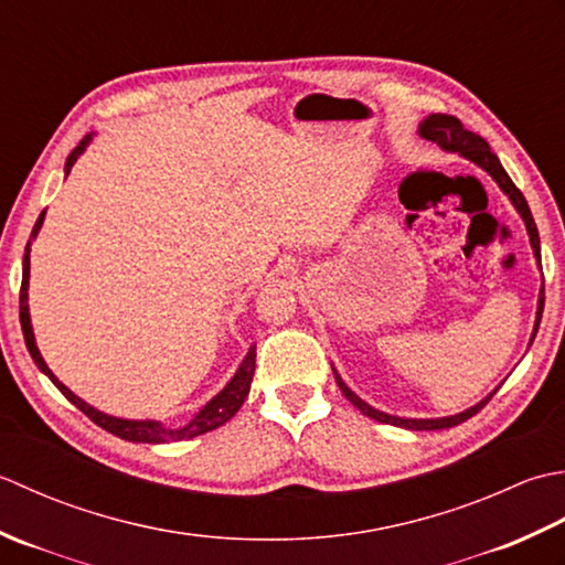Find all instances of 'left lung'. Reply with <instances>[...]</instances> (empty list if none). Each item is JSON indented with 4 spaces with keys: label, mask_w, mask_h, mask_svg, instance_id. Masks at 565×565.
Returning a JSON list of instances; mask_svg holds the SVG:
<instances>
[{
    "label": "left lung",
    "mask_w": 565,
    "mask_h": 565,
    "mask_svg": "<svg viewBox=\"0 0 565 565\" xmlns=\"http://www.w3.org/2000/svg\"><path fill=\"white\" fill-rule=\"evenodd\" d=\"M419 134L424 138H429V141L439 143L441 148H446V151H456L460 156H466L468 160H473V163H478L482 170L490 172V175L494 178V182H498V185L504 190V194H508V198L512 200V204L516 206V212L522 214L524 224H526V232H529V241H532V248L536 253V260L541 263V256H539V232H536L534 216H532V212H529V204L524 200V194L520 192V188H516L514 182L510 180L508 172H504L498 156L490 151V146H488L486 138L473 134V131H468L466 126L460 124V119L451 117V114H431V117L422 124ZM541 312H544V290H541V295H539V312H536V327H534V333H532V341L536 337ZM333 377H337V385L341 387V393L347 395V399L351 402V405L359 407L365 414V417H371V419H375L380 424H393V427H405V429H417V431L456 427V424L466 422V419L473 417V414H478L482 407L488 405L490 397L494 395V393L488 395L486 399L478 402L476 407H470V409L460 412V414H454V417H444V419H402V417H390V414L377 412L371 405H365V402L359 395L351 393V390L347 387V383H343V380L337 373H333Z\"/></svg>",
    "instance_id": "obj_1"
}]
</instances>
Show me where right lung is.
Listing matches in <instances>:
<instances>
[{
  "instance_id": "1",
  "label": "right lung",
  "mask_w": 565,
  "mask_h": 565,
  "mask_svg": "<svg viewBox=\"0 0 565 565\" xmlns=\"http://www.w3.org/2000/svg\"><path fill=\"white\" fill-rule=\"evenodd\" d=\"M89 141V136L85 138V141H79V146L75 148V151L67 156V163H65V172H71L73 163L77 160V156L85 151V146ZM43 216L45 212H41V216L36 218V226H33L31 232V238H36L39 228L43 224ZM31 238L26 244V253H24V275H21V292H19V319H21V331H24V339H26V349L31 353L33 363H36L41 371L49 375L53 380V385L61 390V393L73 402V405L85 412L87 417L97 424V427L107 429L109 434L119 436V439H126V441H136V444H168V441H182V439H192V436H200V434H206L212 431L216 427H222V424H226L228 419L234 417V414L238 412V407L244 405V399L248 397V390H250V380H253V371H256V347H250L248 355L244 359V363H241V367L236 371V375L232 377V383H228L222 393H218L214 399L206 402V405L198 412V417H194L190 424H185V427L180 429H170L166 427V424L160 422H131V419H117V417H109V414H102L97 412L95 407H89L87 402L79 399L77 395H73L71 390H67L61 380H57L51 371L49 365L43 363L41 353L36 349V341H33V331H31V317H29V253H31Z\"/></svg>"
}]
</instances>
